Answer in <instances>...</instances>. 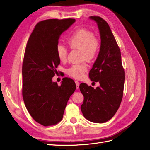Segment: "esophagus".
<instances>
[{
  "label": "esophagus",
  "mask_w": 150,
  "mask_h": 150,
  "mask_svg": "<svg viewBox=\"0 0 150 150\" xmlns=\"http://www.w3.org/2000/svg\"><path fill=\"white\" fill-rule=\"evenodd\" d=\"M75 83H76V88L78 89L79 87V82L77 81H75Z\"/></svg>",
  "instance_id": "34e87169"
}]
</instances>
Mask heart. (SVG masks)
Masks as SVG:
<instances>
[{
  "label": "heart",
  "mask_w": 150,
  "mask_h": 150,
  "mask_svg": "<svg viewBox=\"0 0 150 150\" xmlns=\"http://www.w3.org/2000/svg\"><path fill=\"white\" fill-rule=\"evenodd\" d=\"M72 49L81 51V59L87 61L94 60L99 50V41L91 31L81 28L77 30L67 40ZM68 49L63 45L56 46V54L59 60L65 63L68 59ZM87 71V64L85 63L71 66L66 70V73L73 78L79 79L84 76Z\"/></svg>",
  "instance_id": "1"
}]
</instances>
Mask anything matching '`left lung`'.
Returning a JSON list of instances; mask_svg holds the SVG:
<instances>
[{
    "mask_svg": "<svg viewBox=\"0 0 150 150\" xmlns=\"http://www.w3.org/2000/svg\"><path fill=\"white\" fill-rule=\"evenodd\" d=\"M97 23L100 35L99 54L89 72L92 81L99 82L96 89L81 83L79 89L84 96L81 109L84 117L92 122L104 123L115 114L123 97L125 82L120 50L109 25L97 16H91Z\"/></svg>",
    "mask_w": 150,
    "mask_h": 150,
    "instance_id": "8db88e82",
    "label": "left lung"
}]
</instances>
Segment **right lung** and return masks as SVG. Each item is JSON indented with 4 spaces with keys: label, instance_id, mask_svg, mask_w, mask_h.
Instances as JSON below:
<instances>
[{
    "label": "right lung",
    "instance_id": "right-lung-1",
    "mask_svg": "<svg viewBox=\"0 0 150 150\" xmlns=\"http://www.w3.org/2000/svg\"><path fill=\"white\" fill-rule=\"evenodd\" d=\"M76 21L73 18L48 19L36 25L26 46L22 65V96L30 115L40 124L51 126L63 118L76 86L64 77L61 85L52 81L60 63L56 46L60 35Z\"/></svg>",
    "mask_w": 150,
    "mask_h": 150
}]
</instances>
